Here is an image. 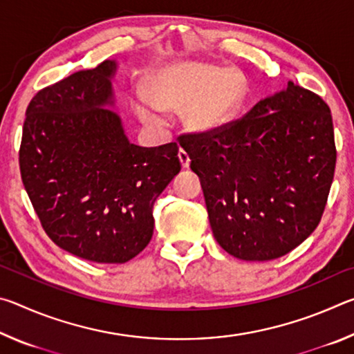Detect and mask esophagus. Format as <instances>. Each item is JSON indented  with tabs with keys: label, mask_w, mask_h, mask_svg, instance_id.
<instances>
[{
	"label": "esophagus",
	"mask_w": 354,
	"mask_h": 354,
	"mask_svg": "<svg viewBox=\"0 0 354 354\" xmlns=\"http://www.w3.org/2000/svg\"><path fill=\"white\" fill-rule=\"evenodd\" d=\"M178 158H179V160H181L183 169H189V165H190V158H189V154H187V151H185V149H183V148L179 149Z\"/></svg>",
	"instance_id": "1"
}]
</instances>
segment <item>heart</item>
Masks as SVG:
<instances>
[{"label":"heart","instance_id":"obj_1","mask_svg":"<svg viewBox=\"0 0 354 354\" xmlns=\"http://www.w3.org/2000/svg\"><path fill=\"white\" fill-rule=\"evenodd\" d=\"M245 91V77L234 67L220 68L206 62L173 64L153 76L147 98L139 104V115L156 123L153 107L183 112V122L190 131L217 133L234 120Z\"/></svg>","mask_w":354,"mask_h":354}]
</instances>
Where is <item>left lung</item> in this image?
<instances>
[{
  "instance_id": "1",
  "label": "left lung",
  "mask_w": 354,
  "mask_h": 354,
  "mask_svg": "<svg viewBox=\"0 0 354 354\" xmlns=\"http://www.w3.org/2000/svg\"><path fill=\"white\" fill-rule=\"evenodd\" d=\"M215 241L242 261H272L313 234L335 169L333 117L319 95L287 82L243 118L181 136Z\"/></svg>"
}]
</instances>
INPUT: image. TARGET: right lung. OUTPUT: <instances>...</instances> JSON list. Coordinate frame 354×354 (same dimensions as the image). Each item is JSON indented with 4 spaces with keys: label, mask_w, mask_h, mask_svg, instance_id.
Listing matches in <instances>:
<instances>
[{
    "label": "right lung",
    "mask_w": 354,
    "mask_h": 354,
    "mask_svg": "<svg viewBox=\"0 0 354 354\" xmlns=\"http://www.w3.org/2000/svg\"><path fill=\"white\" fill-rule=\"evenodd\" d=\"M104 61L41 88L26 109L20 171L57 247L98 263H124L151 241L153 206L181 170L175 142L143 148L124 134Z\"/></svg>",
    "instance_id": "add662e5"
}]
</instances>
